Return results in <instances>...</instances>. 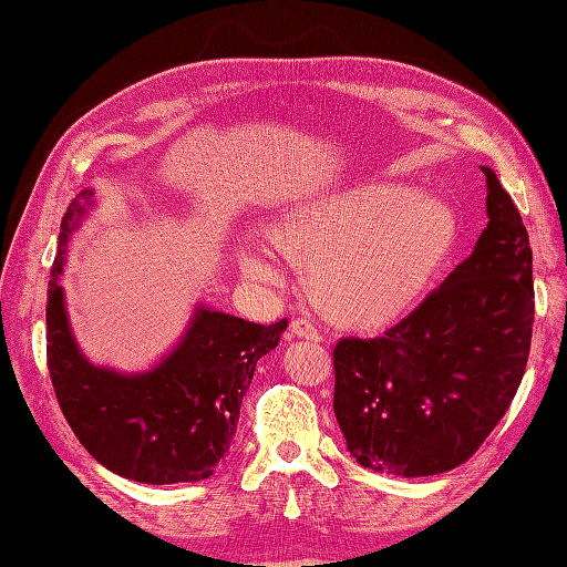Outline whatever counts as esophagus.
Here are the masks:
<instances>
[{
    "mask_svg": "<svg viewBox=\"0 0 567 567\" xmlns=\"http://www.w3.org/2000/svg\"><path fill=\"white\" fill-rule=\"evenodd\" d=\"M290 333L298 336V338H305V340H312V342L321 340L317 326L310 319H293V321H290Z\"/></svg>",
    "mask_w": 567,
    "mask_h": 567,
    "instance_id": "esophagus-1",
    "label": "esophagus"
}]
</instances>
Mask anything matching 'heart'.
Instances as JSON below:
<instances>
[{"label":"heart","instance_id":"b5f03b06","mask_svg":"<svg viewBox=\"0 0 567 567\" xmlns=\"http://www.w3.org/2000/svg\"><path fill=\"white\" fill-rule=\"evenodd\" d=\"M265 236L307 277L312 305L348 331H375L400 321L450 260L458 217L450 200L394 182L352 186L302 200L274 217ZM250 279L271 281L262 255L241 250Z\"/></svg>","mask_w":567,"mask_h":567}]
</instances>
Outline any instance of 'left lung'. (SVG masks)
<instances>
[{"label": "left lung", "mask_w": 567, "mask_h": 567, "mask_svg": "<svg viewBox=\"0 0 567 567\" xmlns=\"http://www.w3.org/2000/svg\"><path fill=\"white\" fill-rule=\"evenodd\" d=\"M487 177V227L414 312L381 338L333 350V411L348 452L375 473L456 468L508 411L527 367L535 286L523 217Z\"/></svg>", "instance_id": "obj_1"}]
</instances>
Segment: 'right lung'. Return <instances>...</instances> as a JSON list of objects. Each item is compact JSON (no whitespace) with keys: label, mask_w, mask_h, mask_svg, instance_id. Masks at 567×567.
Masks as SVG:
<instances>
[{"label":"right lung","mask_w":567,"mask_h":567,"mask_svg":"<svg viewBox=\"0 0 567 567\" xmlns=\"http://www.w3.org/2000/svg\"><path fill=\"white\" fill-rule=\"evenodd\" d=\"M96 205L94 188L68 205L47 290V364L68 425L101 466L146 485L198 483L229 452L257 359L279 346L271 326L198 302L184 333L146 371L90 362L65 312L61 274L73 231Z\"/></svg>","instance_id":"1"}]
</instances>
